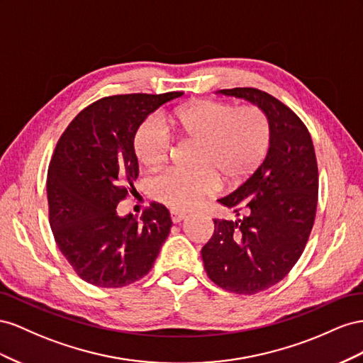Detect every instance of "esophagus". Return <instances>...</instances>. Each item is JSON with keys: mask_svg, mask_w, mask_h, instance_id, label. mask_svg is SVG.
<instances>
[{"mask_svg": "<svg viewBox=\"0 0 363 363\" xmlns=\"http://www.w3.org/2000/svg\"><path fill=\"white\" fill-rule=\"evenodd\" d=\"M170 217H172V222L173 223H179V222H182L185 219V217H187V214L179 213V211H170Z\"/></svg>", "mask_w": 363, "mask_h": 363, "instance_id": "34e87169", "label": "esophagus"}]
</instances>
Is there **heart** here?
<instances>
[{"label": "heart", "instance_id": "1", "mask_svg": "<svg viewBox=\"0 0 363 363\" xmlns=\"http://www.w3.org/2000/svg\"><path fill=\"white\" fill-rule=\"evenodd\" d=\"M173 138L194 144L191 173L165 172L147 182L150 198L176 211L190 210L225 187H237L258 170L271 147V124L257 106L235 108L217 100H196L173 109L165 129L144 120L133 133L138 162L155 169L167 158Z\"/></svg>", "mask_w": 363, "mask_h": 363}]
</instances>
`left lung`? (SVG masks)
<instances>
[{
  "label": "left lung",
  "instance_id": "left-lung-1",
  "mask_svg": "<svg viewBox=\"0 0 363 363\" xmlns=\"http://www.w3.org/2000/svg\"><path fill=\"white\" fill-rule=\"evenodd\" d=\"M217 92L254 103L271 124L263 164L219 199L237 219H214V234L201 252L213 283L254 295L281 281L304 251L318 205L316 155L306 124L283 101L257 88Z\"/></svg>",
  "mask_w": 363,
  "mask_h": 363
}]
</instances>
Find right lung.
<instances>
[{
  "instance_id": "right-lung-1",
  "label": "right lung",
  "mask_w": 363,
  "mask_h": 363,
  "mask_svg": "<svg viewBox=\"0 0 363 363\" xmlns=\"http://www.w3.org/2000/svg\"><path fill=\"white\" fill-rule=\"evenodd\" d=\"M181 92L103 97L80 111L59 138L47 174L48 217L60 252L84 281L117 289L147 275L172 228L152 202L141 220L117 205L138 178L133 133Z\"/></svg>"
}]
</instances>
